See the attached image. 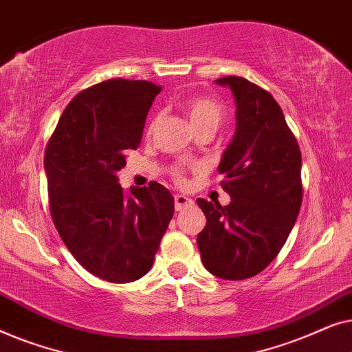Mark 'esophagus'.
I'll return each mask as SVG.
<instances>
[{
  "mask_svg": "<svg viewBox=\"0 0 352 352\" xmlns=\"http://www.w3.org/2000/svg\"><path fill=\"white\" fill-rule=\"evenodd\" d=\"M194 201H192L189 197L186 195H175V208L177 211H182L184 208H187V206H190Z\"/></svg>",
  "mask_w": 352,
  "mask_h": 352,
  "instance_id": "obj_1",
  "label": "esophagus"
}]
</instances>
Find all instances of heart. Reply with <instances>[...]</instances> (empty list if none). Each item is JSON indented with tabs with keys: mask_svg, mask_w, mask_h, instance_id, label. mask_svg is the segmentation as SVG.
<instances>
[{
	"mask_svg": "<svg viewBox=\"0 0 352 352\" xmlns=\"http://www.w3.org/2000/svg\"><path fill=\"white\" fill-rule=\"evenodd\" d=\"M182 109H184L187 118L190 120L195 131H200V129H213V131H216L226 118L224 105L221 104L218 99L210 98V96H192V98H189L184 104H182ZM157 122L158 117H153L151 122H148V136H151L153 129H155ZM194 170H199V166H194ZM186 171L187 166L184 163H175V165L170 168V175L173 179H175L176 184H184Z\"/></svg>",
	"mask_w": 352,
	"mask_h": 352,
	"instance_id": "1",
	"label": "heart"
}]
</instances>
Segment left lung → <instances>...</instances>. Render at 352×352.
<instances>
[{"label": "left lung", "instance_id": "8db88e82", "mask_svg": "<svg viewBox=\"0 0 352 352\" xmlns=\"http://www.w3.org/2000/svg\"><path fill=\"white\" fill-rule=\"evenodd\" d=\"M237 104V129L218 170L230 204L197 200L206 226L197 237L208 272L226 280L254 277L274 261L300 213L301 151L280 105L261 86L224 76Z\"/></svg>", "mask_w": 352, "mask_h": 352}]
</instances>
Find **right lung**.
<instances>
[{
	"label": "right lung",
	"instance_id": "1",
	"mask_svg": "<svg viewBox=\"0 0 352 352\" xmlns=\"http://www.w3.org/2000/svg\"><path fill=\"white\" fill-rule=\"evenodd\" d=\"M162 86L105 80L70 100L45 152L51 218L62 242L86 271L128 283L151 271L175 199L166 187L126 194L117 171L142 141L148 109Z\"/></svg>",
	"mask_w": 352,
	"mask_h": 352
}]
</instances>
